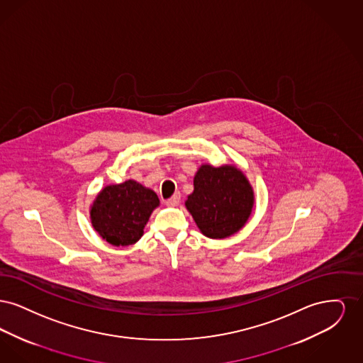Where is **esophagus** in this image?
Segmentation results:
<instances>
[{"label":"esophagus","instance_id":"esophagus-1","mask_svg":"<svg viewBox=\"0 0 363 363\" xmlns=\"http://www.w3.org/2000/svg\"><path fill=\"white\" fill-rule=\"evenodd\" d=\"M179 201H181V194H179V193H175L173 197H170V199L166 200V204H167L169 207H177V206L179 204Z\"/></svg>","mask_w":363,"mask_h":363}]
</instances>
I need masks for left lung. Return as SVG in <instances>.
Wrapping results in <instances>:
<instances>
[{"label": "left lung", "instance_id": "left-lung-1", "mask_svg": "<svg viewBox=\"0 0 363 363\" xmlns=\"http://www.w3.org/2000/svg\"><path fill=\"white\" fill-rule=\"evenodd\" d=\"M185 206L208 238H225L241 230L253 207V190L234 166L204 164L194 175Z\"/></svg>", "mask_w": 363, "mask_h": 363}]
</instances>
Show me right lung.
<instances>
[{"label": "right lung", "instance_id": "right-lung-1", "mask_svg": "<svg viewBox=\"0 0 363 363\" xmlns=\"http://www.w3.org/2000/svg\"><path fill=\"white\" fill-rule=\"evenodd\" d=\"M159 206L155 191L136 181L106 186L91 207V222L99 235L114 246L138 242L152 211Z\"/></svg>", "mask_w": 363, "mask_h": 363}]
</instances>
